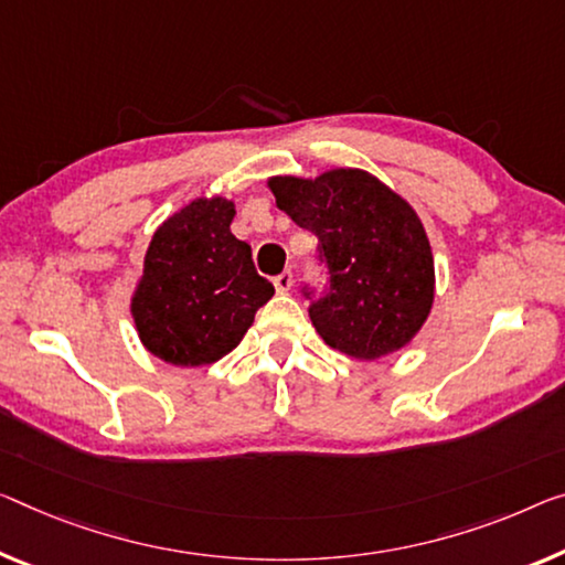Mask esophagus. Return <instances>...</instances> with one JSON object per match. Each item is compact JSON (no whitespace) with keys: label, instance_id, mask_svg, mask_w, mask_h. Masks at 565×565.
Returning <instances> with one entry per match:
<instances>
[{"label":"esophagus","instance_id":"obj_1","mask_svg":"<svg viewBox=\"0 0 565 565\" xmlns=\"http://www.w3.org/2000/svg\"><path fill=\"white\" fill-rule=\"evenodd\" d=\"M273 282H275V290L277 292H290V288H292V273L285 270V273L277 275Z\"/></svg>","mask_w":565,"mask_h":565}]
</instances>
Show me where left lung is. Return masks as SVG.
<instances>
[{
	"mask_svg": "<svg viewBox=\"0 0 565 565\" xmlns=\"http://www.w3.org/2000/svg\"><path fill=\"white\" fill-rule=\"evenodd\" d=\"M267 186L277 206L318 237L328 270L326 292L308 310L318 335L361 361L404 349L434 302L431 247L412 204L361 169L273 177Z\"/></svg>",
	"mask_w": 565,
	"mask_h": 565,
	"instance_id": "obj_1",
	"label": "left lung"
}]
</instances>
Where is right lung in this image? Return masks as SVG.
<instances>
[{
	"mask_svg": "<svg viewBox=\"0 0 565 565\" xmlns=\"http://www.w3.org/2000/svg\"><path fill=\"white\" fill-rule=\"evenodd\" d=\"M232 220L230 199H194L146 249L131 316L146 351L171 366H204L237 349L275 295L255 270L253 249L232 234Z\"/></svg>",
	"mask_w": 565,
	"mask_h": 565,
	"instance_id": "add662e5",
	"label": "right lung"
}]
</instances>
